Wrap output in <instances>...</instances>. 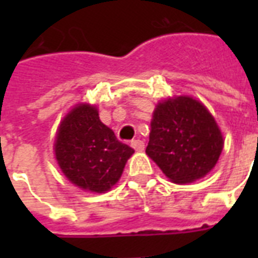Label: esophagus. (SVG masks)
Masks as SVG:
<instances>
[{
  "mask_svg": "<svg viewBox=\"0 0 258 258\" xmlns=\"http://www.w3.org/2000/svg\"><path fill=\"white\" fill-rule=\"evenodd\" d=\"M131 147H133L135 151H139V153H142V151L145 150V143H143L142 141H139V139H137V141L131 142Z\"/></svg>",
  "mask_w": 258,
  "mask_h": 258,
  "instance_id": "34e87169",
  "label": "esophagus"
}]
</instances>
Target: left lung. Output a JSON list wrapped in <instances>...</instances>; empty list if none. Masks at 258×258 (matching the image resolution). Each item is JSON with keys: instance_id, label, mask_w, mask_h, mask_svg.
<instances>
[{"instance_id": "obj_1", "label": "left lung", "mask_w": 258, "mask_h": 258, "mask_svg": "<svg viewBox=\"0 0 258 258\" xmlns=\"http://www.w3.org/2000/svg\"><path fill=\"white\" fill-rule=\"evenodd\" d=\"M222 149L220 127L201 101L176 96L158 103L146 154L171 182L184 184L204 178Z\"/></svg>"}]
</instances>
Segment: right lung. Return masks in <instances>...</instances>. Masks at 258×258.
<instances>
[{
  "label": "right lung",
  "mask_w": 258,
  "mask_h": 258,
  "mask_svg": "<svg viewBox=\"0 0 258 258\" xmlns=\"http://www.w3.org/2000/svg\"><path fill=\"white\" fill-rule=\"evenodd\" d=\"M54 154L62 174L75 186L105 192L117 183L134 150L101 123L95 105L82 103L60 123Z\"/></svg>",
  "instance_id": "obj_1"
}]
</instances>
